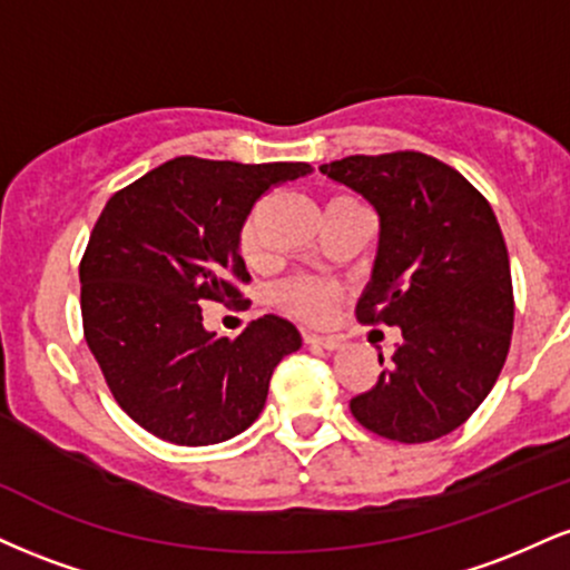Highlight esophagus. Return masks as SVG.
Wrapping results in <instances>:
<instances>
[{
  "mask_svg": "<svg viewBox=\"0 0 570 570\" xmlns=\"http://www.w3.org/2000/svg\"><path fill=\"white\" fill-rule=\"evenodd\" d=\"M303 337H305L307 345H316V348H326V351L340 348V340L337 337H324V335H316V332H305Z\"/></svg>",
  "mask_w": 570,
  "mask_h": 570,
  "instance_id": "34e87169",
  "label": "esophagus"
}]
</instances>
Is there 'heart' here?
Returning a JSON list of instances; mask_svg holds the SVG:
<instances>
[{"label": "heart", "instance_id": "heart-1", "mask_svg": "<svg viewBox=\"0 0 570 570\" xmlns=\"http://www.w3.org/2000/svg\"><path fill=\"white\" fill-rule=\"evenodd\" d=\"M238 248L248 263H254L259 257V235L254 217H248L240 225ZM281 299H284V305L289 307L294 316L305 318V322H324V318L332 316V311L340 303V286L332 284V281L297 276L281 286Z\"/></svg>", "mask_w": 570, "mask_h": 570}]
</instances>
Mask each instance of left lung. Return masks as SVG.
<instances>
[{
  "mask_svg": "<svg viewBox=\"0 0 570 570\" xmlns=\"http://www.w3.org/2000/svg\"><path fill=\"white\" fill-rule=\"evenodd\" d=\"M322 174L362 193L381 214L362 324L402 330L370 391L351 399L364 429L385 440H440L485 402L514 326L509 254L493 208L448 163L399 149L324 163Z\"/></svg>",
  "mask_w": 570,
  "mask_h": 570,
  "instance_id": "left-lung-1",
  "label": "left lung"
}]
</instances>
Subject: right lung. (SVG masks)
I'll return each instance as SVG.
<instances>
[{
	"instance_id": "right-lung-1",
	"label": "right lung",
	"mask_w": 570,
	"mask_h": 570,
	"mask_svg": "<svg viewBox=\"0 0 570 570\" xmlns=\"http://www.w3.org/2000/svg\"><path fill=\"white\" fill-rule=\"evenodd\" d=\"M307 163L174 158L117 189L80 259L85 343L115 402L149 434L187 448L252 426L276 364L303 345L263 316L238 337L203 330V305H238L252 276L238 233L273 187Z\"/></svg>"
}]
</instances>
